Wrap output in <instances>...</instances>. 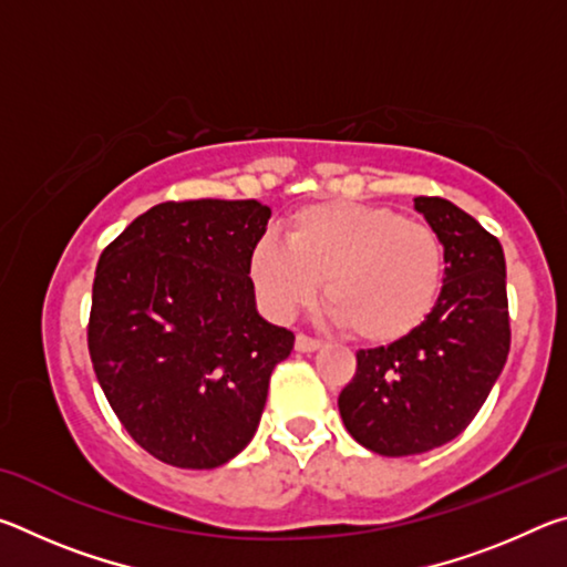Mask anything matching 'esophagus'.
<instances>
[{"label": "esophagus", "mask_w": 567, "mask_h": 567, "mask_svg": "<svg viewBox=\"0 0 567 567\" xmlns=\"http://www.w3.org/2000/svg\"><path fill=\"white\" fill-rule=\"evenodd\" d=\"M320 340L318 338H310V334H305V332H300L295 338V350L297 352H315V350H320Z\"/></svg>", "instance_id": "34e87169"}]
</instances>
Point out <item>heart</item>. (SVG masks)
I'll return each mask as SVG.
<instances>
[{
  "label": "heart",
  "instance_id": "1",
  "mask_svg": "<svg viewBox=\"0 0 567 567\" xmlns=\"http://www.w3.org/2000/svg\"><path fill=\"white\" fill-rule=\"evenodd\" d=\"M287 245L262 237L249 275L275 318L315 302L324 282L332 320L370 344L405 340L435 310L445 245L425 219L392 207L320 203L287 219Z\"/></svg>",
  "mask_w": 567,
  "mask_h": 567
}]
</instances>
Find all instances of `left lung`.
Returning a JSON list of instances; mask_svg holds the SVG:
<instances>
[{"label": "left lung", "instance_id": "8db88e82", "mask_svg": "<svg viewBox=\"0 0 567 567\" xmlns=\"http://www.w3.org/2000/svg\"><path fill=\"white\" fill-rule=\"evenodd\" d=\"M415 209L445 245L443 292L405 340L358 352L338 400L348 433L388 457L427 453L463 433L511 352L497 237L443 197H415Z\"/></svg>", "mask_w": 567, "mask_h": 567}]
</instances>
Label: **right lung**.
<instances>
[{
	"label": "right lung",
	"instance_id": "right-lung-1",
	"mask_svg": "<svg viewBox=\"0 0 567 567\" xmlns=\"http://www.w3.org/2000/svg\"><path fill=\"white\" fill-rule=\"evenodd\" d=\"M270 219L257 199H182L104 247L87 348L134 443L175 467L225 465L252 440L295 334L255 310L249 257Z\"/></svg>",
	"mask_w": 567,
	"mask_h": 567
}]
</instances>
